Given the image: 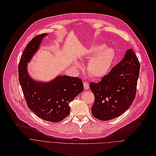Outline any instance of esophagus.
<instances>
[{
  "label": "esophagus",
  "instance_id": "1",
  "mask_svg": "<svg viewBox=\"0 0 156 156\" xmlns=\"http://www.w3.org/2000/svg\"><path fill=\"white\" fill-rule=\"evenodd\" d=\"M83 84H84V87L85 90H87L88 89L90 88V86H89V84L87 82H84Z\"/></svg>",
  "mask_w": 156,
  "mask_h": 156
}]
</instances>
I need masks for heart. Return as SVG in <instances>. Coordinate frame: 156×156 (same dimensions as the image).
I'll return each instance as SVG.
<instances>
[{
  "label": "heart",
  "mask_w": 156,
  "mask_h": 156,
  "mask_svg": "<svg viewBox=\"0 0 156 156\" xmlns=\"http://www.w3.org/2000/svg\"><path fill=\"white\" fill-rule=\"evenodd\" d=\"M86 57L91 58L87 64V71L94 78L104 77L110 71L115 57L113 48L103 44H93L86 51Z\"/></svg>",
  "instance_id": "b5f03b06"
}]
</instances>
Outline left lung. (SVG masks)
Returning a JSON list of instances; mask_svg holds the SVG:
<instances>
[{
    "label": "left lung",
    "mask_w": 156,
    "mask_h": 156,
    "mask_svg": "<svg viewBox=\"0 0 156 156\" xmlns=\"http://www.w3.org/2000/svg\"><path fill=\"white\" fill-rule=\"evenodd\" d=\"M140 66L137 56L129 49L122 60L99 83H90L94 96L91 107L94 117L101 121L111 120L129 108L135 98Z\"/></svg>",
    "instance_id": "1"
}]
</instances>
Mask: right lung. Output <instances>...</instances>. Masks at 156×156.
<instances>
[{"label":"right lung","instance_id":"right-lung-1","mask_svg":"<svg viewBox=\"0 0 156 156\" xmlns=\"http://www.w3.org/2000/svg\"><path fill=\"white\" fill-rule=\"evenodd\" d=\"M46 35L35 36L27 45L18 65L19 81L28 108L44 121L58 122L69 115V103L84 91V86L82 79L76 77L59 76L50 82L42 83L28 75L27 63Z\"/></svg>","mask_w":156,"mask_h":156}]
</instances>
